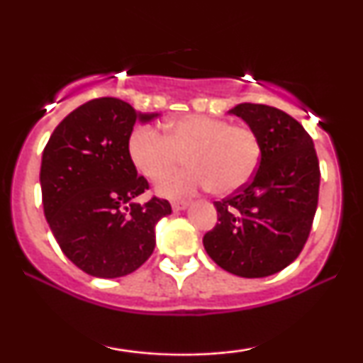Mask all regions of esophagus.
Masks as SVG:
<instances>
[{"label": "esophagus", "instance_id": "1", "mask_svg": "<svg viewBox=\"0 0 363 363\" xmlns=\"http://www.w3.org/2000/svg\"><path fill=\"white\" fill-rule=\"evenodd\" d=\"M189 206V201H186V199H181V201H172V208L176 211H181V210H186V208Z\"/></svg>", "mask_w": 363, "mask_h": 363}]
</instances>
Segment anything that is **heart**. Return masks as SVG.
Instances as JSON below:
<instances>
[{"label": "heart", "instance_id": "b5f03b06", "mask_svg": "<svg viewBox=\"0 0 363 363\" xmlns=\"http://www.w3.org/2000/svg\"><path fill=\"white\" fill-rule=\"evenodd\" d=\"M133 165L148 181H162L184 157L189 167L158 186L167 198H182L211 187L230 194L251 181L261 158L259 138L251 128L208 116H184L165 124L164 136L138 128L128 141Z\"/></svg>", "mask_w": 363, "mask_h": 363}]
</instances>
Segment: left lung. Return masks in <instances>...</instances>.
Instances as JSON below:
<instances>
[{"label": "left lung", "instance_id": "obj_1", "mask_svg": "<svg viewBox=\"0 0 363 363\" xmlns=\"http://www.w3.org/2000/svg\"><path fill=\"white\" fill-rule=\"evenodd\" d=\"M259 138L252 181L215 201L218 223L203 237L208 256L225 272L262 278L297 259L319 198V160L309 133L277 107L239 104L228 111Z\"/></svg>", "mask_w": 363, "mask_h": 363}]
</instances>
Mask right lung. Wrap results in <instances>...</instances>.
<instances>
[{"label": "right lung", "mask_w": 363, "mask_h": 363, "mask_svg": "<svg viewBox=\"0 0 363 363\" xmlns=\"http://www.w3.org/2000/svg\"><path fill=\"white\" fill-rule=\"evenodd\" d=\"M141 114L114 97L89 101L57 124L40 164L44 215L61 251L82 272L119 278L155 249V225L172 213L167 199L135 201L148 189L128 153Z\"/></svg>", "instance_id": "1"}]
</instances>
